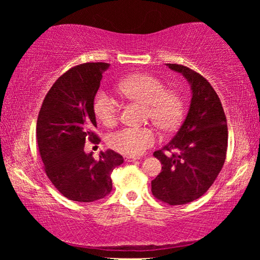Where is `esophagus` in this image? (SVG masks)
I'll list each match as a JSON object with an SVG mask.
<instances>
[{
    "mask_svg": "<svg viewBox=\"0 0 260 260\" xmlns=\"http://www.w3.org/2000/svg\"><path fill=\"white\" fill-rule=\"evenodd\" d=\"M139 158H136V157H131V156H126L125 157V160L128 162V161H135V160H138Z\"/></svg>",
    "mask_w": 260,
    "mask_h": 260,
    "instance_id": "esophagus-1",
    "label": "esophagus"
}]
</instances>
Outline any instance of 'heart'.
Returning a JSON list of instances; mask_svg holds the SVG:
<instances>
[{"label": "heart", "mask_w": 260, "mask_h": 260, "mask_svg": "<svg viewBox=\"0 0 260 260\" xmlns=\"http://www.w3.org/2000/svg\"><path fill=\"white\" fill-rule=\"evenodd\" d=\"M119 91L126 99L147 107V118L158 128L170 133L178 128L184 114V100L177 89L166 88L165 82L151 74L139 73L120 82ZM93 109L102 124L110 126L119 116L120 104L103 89L95 94ZM110 148L122 155L138 157L157 142L152 127H125L108 136Z\"/></svg>", "instance_id": "heart-1"}]
</instances>
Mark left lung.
<instances>
[{"label": "left lung", "mask_w": 260, "mask_h": 260, "mask_svg": "<svg viewBox=\"0 0 260 260\" xmlns=\"http://www.w3.org/2000/svg\"><path fill=\"white\" fill-rule=\"evenodd\" d=\"M166 65L183 74L192 98L178 133L153 152L162 166L151 181V191L166 204L182 205L200 199L217 179L225 164L228 128L221 102L210 82L184 65Z\"/></svg>", "instance_id": "obj_1"}]
</instances>
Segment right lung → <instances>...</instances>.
<instances>
[{"label":"right lung","mask_w":260,"mask_h":260,"mask_svg":"<svg viewBox=\"0 0 260 260\" xmlns=\"http://www.w3.org/2000/svg\"><path fill=\"white\" fill-rule=\"evenodd\" d=\"M108 63H83L57 79L48 91L37 121V141L43 169L61 195L76 202H95L112 190L111 173L124 162L113 150L86 153L85 143H99L93 109Z\"/></svg>","instance_id":"add662e5"}]
</instances>
